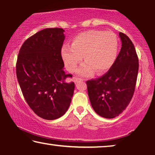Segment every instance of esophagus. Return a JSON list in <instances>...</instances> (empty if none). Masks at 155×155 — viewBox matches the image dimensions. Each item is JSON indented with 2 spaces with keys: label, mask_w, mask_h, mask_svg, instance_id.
<instances>
[{
  "label": "esophagus",
  "mask_w": 155,
  "mask_h": 155,
  "mask_svg": "<svg viewBox=\"0 0 155 155\" xmlns=\"http://www.w3.org/2000/svg\"><path fill=\"white\" fill-rule=\"evenodd\" d=\"M73 80H74V82H75V84H78V82H80L81 81L82 82L84 81V80H82V79H81V78H74Z\"/></svg>",
  "instance_id": "1"
}]
</instances>
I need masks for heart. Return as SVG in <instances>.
<instances>
[{
  "label": "heart",
  "instance_id": "heart-1",
  "mask_svg": "<svg viewBox=\"0 0 155 155\" xmlns=\"http://www.w3.org/2000/svg\"><path fill=\"white\" fill-rule=\"evenodd\" d=\"M118 51V41L115 34L90 30L74 37L71 46H63L61 56L70 73L75 71L83 56L85 62L78 69L79 75L89 76L94 72L97 75H103L114 65Z\"/></svg>",
  "mask_w": 155,
  "mask_h": 155
}]
</instances>
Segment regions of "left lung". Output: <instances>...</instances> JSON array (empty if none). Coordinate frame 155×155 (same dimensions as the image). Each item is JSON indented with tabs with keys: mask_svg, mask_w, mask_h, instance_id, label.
<instances>
[{
	"mask_svg": "<svg viewBox=\"0 0 155 155\" xmlns=\"http://www.w3.org/2000/svg\"><path fill=\"white\" fill-rule=\"evenodd\" d=\"M121 48L111 68L101 78L87 81L88 96L94 111L113 118L121 114L132 99L138 73V58L133 42L120 32Z\"/></svg>",
	"mask_w": 155,
	"mask_h": 155,
	"instance_id": "obj_1",
	"label": "left lung"
}]
</instances>
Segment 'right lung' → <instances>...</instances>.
Listing matches in <instances>:
<instances>
[{
	"label": "right lung",
	"mask_w": 155,
	"mask_h": 155,
	"mask_svg": "<svg viewBox=\"0 0 155 155\" xmlns=\"http://www.w3.org/2000/svg\"><path fill=\"white\" fill-rule=\"evenodd\" d=\"M64 29L46 28L28 38L20 48L16 74L27 103L44 119L64 115L73 97L75 84L65 82L61 48Z\"/></svg>",
	"instance_id": "add662e5"
}]
</instances>
